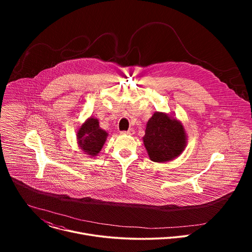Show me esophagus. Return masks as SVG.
I'll return each instance as SVG.
<instances>
[{"label": "esophagus", "instance_id": "obj_1", "mask_svg": "<svg viewBox=\"0 0 252 252\" xmlns=\"http://www.w3.org/2000/svg\"><path fill=\"white\" fill-rule=\"evenodd\" d=\"M123 134H127V135H133L134 134V130L132 128H129L128 130L126 131H122Z\"/></svg>", "mask_w": 252, "mask_h": 252}]
</instances>
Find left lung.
<instances>
[{
    "label": "left lung",
    "instance_id": "1",
    "mask_svg": "<svg viewBox=\"0 0 252 252\" xmlns=\"http://www.w3.org/2000/svg\"><path fill=\"white\" fill-rule=\"evenodd\" d=\"M142 141L151 160L167 162L183 154L188 134L181 121L168 114L156 112L147 124Z\"/></svg>",
    "mask_w": 252,
    "mask_h": 252
}]
</instances>
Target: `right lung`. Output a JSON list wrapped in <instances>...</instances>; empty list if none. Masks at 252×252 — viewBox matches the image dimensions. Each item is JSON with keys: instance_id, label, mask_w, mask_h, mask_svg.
<instances>
[{"instance_id": "obj_1", "label": "right lung", "mask_w": 252, "mask_h": 252, "mask_svg": "<svg viewBox=\"0 0 252 252\" xmlns=\"http://www.w3.org/2000/svg\"><path fill=\"white\" fill-rule=\"evenodd\" d=\"M107 136L109 133L99 126L98 120L91 117L77 131L78 146L85 155L94 158L100 153Z\"/></svg>"}]
</instances>
